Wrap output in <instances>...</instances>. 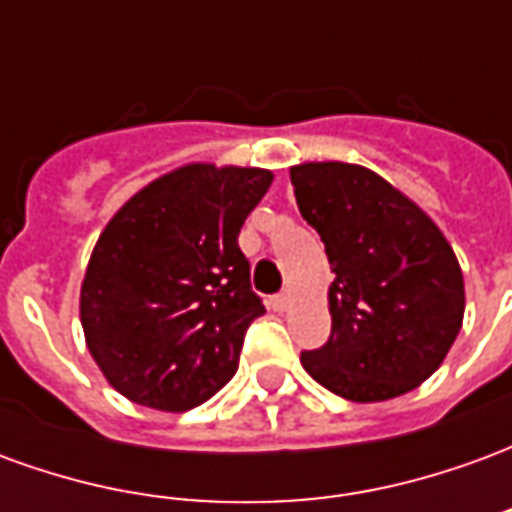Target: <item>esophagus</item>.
<instances>
[{
	"instance_id": "34e87169",
	"label": "esophagus",
	"mask_w": 512,
	"mask_h": 512,
	"mask_svg": "<svg viewBox=\"0 0 512 512\" xmlns=\"http://www.w3.org/2000/svg\"><path fill=\"white\" fill-rule=\"evenodd\" d=\"M288 307H290L288 293H277V296H271V310H274V312H285Z\"/></svg>"
}]
</instances>
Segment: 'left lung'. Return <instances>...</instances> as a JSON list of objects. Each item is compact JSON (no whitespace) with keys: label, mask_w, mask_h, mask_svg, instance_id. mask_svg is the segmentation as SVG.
<instances>
[{"label":"left lung","mask_w":512,"mask_h":512,"mask_svg":"<svg viewBox=\"0 0 512 512\" xmlns=\"http://www.w3.org/2000/svg\"><path fill=\"white\" fill-rule=\"evenodd\" d=\"M301 216L332 263V334L301 365L354 403L406 395L461 332L463 274L436 224L376 172L343 161L290 169Z\"/></svg>","instance_id":"1"}]
</instances>
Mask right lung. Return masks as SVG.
<instances>
[{
  "label": "right lung",
  "mask_w": 512,
  "mask_h": 512,
  "mask_svg": "<svg viewBox=\"0 0 512 512\" xmlns=\"http://www.w3.org/2000/svg\"><path fill=\"white\" fill-rule=\"evenodd\" d=\"M274 175L189 164L134 194L106 224L82 285L87 348L139 406L189 411L238 370L266 307L238 246Z\"/></svg>",
  "instance_id": "obj_1"
}]
</instances>
